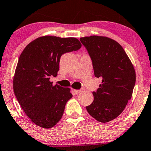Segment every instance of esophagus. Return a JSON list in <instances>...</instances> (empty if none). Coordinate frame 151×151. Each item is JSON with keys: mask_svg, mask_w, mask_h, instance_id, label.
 I'll return each mask as SVG.
<instances>
[{"mask_svg": "<svg viewBox=\"0 0 151 151\" xmlns=\"http://www.w3.org/2000/svg\"><path fill=\"white\" fill-rule=\"evenodd\" d=\"M82 91H83V88H80V89L78 90H74V91H75L76 93H81Z\"/></svg>", "mask_w": 151, "mask_h": 151, "instance_id": "1", "label": "esophagus"}]
</instances>
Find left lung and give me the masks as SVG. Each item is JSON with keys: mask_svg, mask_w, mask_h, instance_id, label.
I'll use <instances>...</instances> for the list:
<instances>
[{"mask_svg": "<svg viewBox=\"0 0 151 151\" xmlns=\"http://www.w3.org/2000/svg\"><path fill=\"white\" fill-rule=\"evenodd\" d=\"M92 60L94 75L102 79L94 100L86 106L100 122H110L119 115L131 100L135 84V71L122 47L113 39L91 36L80 38Z\"/></svg>", "mask_w": 151, "mask_h": 151, "instance_id": "8db88e82", "label": "left lung"}]
</instances>
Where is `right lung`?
I'll return each instance as SVG.
<instances>
[{
  "mask_svg": "<svg viewBox=\"0 0 151 151\" xmlns=\"http://www.w3.org/2000/svg\"><path fill=\"white\" fill-rule=\"evenodd\" d=\"M81 47L76 38L45 36L31 42L20 54L14 77V94L29 118L39 127L50 129L63 117L73 96L69 88L53 86L49 80L57 76L62 55Z\"/></svg>",
  "mask_w": 151,
  "mask_h": 151,
  "instance_id": "1",
  "label": "right lung"
}]
</instances>
